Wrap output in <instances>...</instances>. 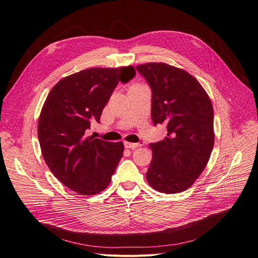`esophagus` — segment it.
<instances>
[{"label":"esophagus","mask_w":258,"mask_h":258,"mask_svg":"<svg viewBox=\"0 0 258 258\" xmlns=\"http://www.w3.org/2000/svg\"><path fill=\"white\" fill-rule=\"evenodd\" d=\"M124 146H125V148H128V149H136L138 147H141L143 145H141V144H134V143H125V144H124Z\"/></svg>","instance_id":"1"}]
</instances>
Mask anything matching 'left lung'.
Wrapping results in <instances>:
<instances>
[{
    "label": "left lung",
    "instance_id": "8db88e82",
    "mask_svg": "<svg viewBox=\"0 0 258 258\" xmlns=\"http://www.w3.org/2000/svg\"><path fill=\"white\" fill-rule=\"evenodd\" d=\"M136 70L152 91L151 117L164 124L167 136L149 147L152 161L147 181L159 192L187 189L201 176L214 145L213 107L192 75L166 63H146Z\"/></svg>",
    "mask_w": 258,
    "mask_h": 258
}]
</instances>
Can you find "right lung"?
Returning a JSON list of instances; mask_svg holds the SVG:
<instances>
[{"mask_svg":"<svg viewBox=\"0 0 258 258\" xmlns=\"http://www.w3.org/2000/svg\"><path fill=\"white\" fill-rule=\"evenodd\" d=\"M135 75L131 65L88 69L64 77L49 92L37 126L41 154L53 176L74 192L95 195L109 185L123 143L87 136V131L99 122L119 81L126 84Z\"/></svg>","mask_w":258,"mask_h":258,"instance_id":"add662e5","label":"right lung"}]
</instances>
